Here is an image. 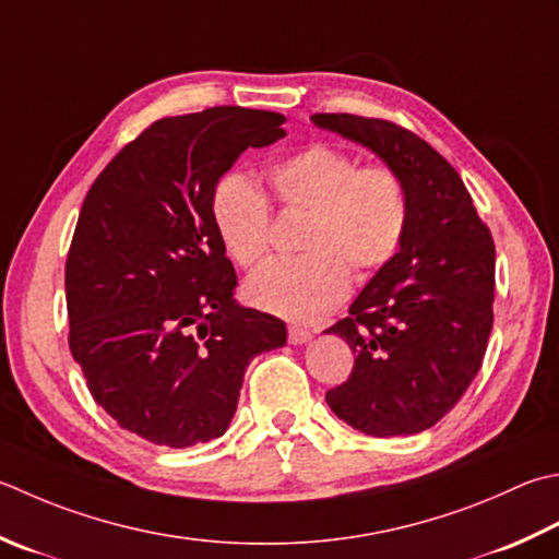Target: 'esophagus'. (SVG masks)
I'll return each instance as SVG.
<instances>
[{
  "label": "esophagus",
  "mask_w": 559,
  "mask_h": 559,
  "mask_svg": "<svg viewBox=\"0 0 559 559\" xmlns=\"http://www.w3.org/2000/svg\"><path fill=\"white\" fill-rule=\"evenodd\" d=\"M312 338L310 330H302V326H288V342L290 344H308Z\"/></svg>",
  "instance_id": "esophagus-1"
}]
</instances>
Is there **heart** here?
Instances as JSON below:
<instances>
[{
	"instance_id": "obj_1",
	"label": "heart",
	"mask_w": 559,
	"mask_h": 559,
	"mask_svg": "<svg viewBox=\"0 0 559 559\" xmlns=\"http://www.w3.org/2000/svg\"><path fill=\"white\" fill-rule=\"evenodd\" d=\"M273 199L283 213L308 211L298 259H276L247 281L254 308L293 322H314L334 310L358 278L390 264L407 233V189L385 164L356 167L348 152L310 145L269 169ZM213 221L227 254L254 269L271 247L273 215L266 195L233 177L217 186Z\"/></svg>"
}]
</instances>
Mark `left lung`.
Masks as SVG:
<instances>
[{
    "instance_id": "8db88e82",
    "label": "left lung",
    "mask_w": 559,
    "mask_h": 559,
    "mask_svg": "<svg viewBox=\"0 0 559 559\" xmlns=\"http://www.w3.org/2000/svg\"><path fill=\"white\" fill-rule=\"evenodd\" d=\"M400 174L409 217L400 251L332 324L356 354L326 392L338 419L368 436H407L443 419L477 376L495 322V239L465 183L429 142L385 118L314 114Z\"/></svg>"
}]
</instances>
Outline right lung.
<instances>
[{
    "mask_svg": "<svg viewBox=\"0 0 559 559\" xmlns=\"http://www.w3.org/2000/svg\"><path fill=\"white\" fill-rule=\"evenodd\" d=\"M283 123L242 106L155 120L82 203L64 264L70 352L94 402L150 443L223 436L249 360L286 344L278 317L235 302L213 221L223 174L286 135Z\"/></svg>",
    "mask_w": 559,
    "mask_h": 559,
    "instance_id": "obj_1",
    "label": "right lung"
}]
</instances>
